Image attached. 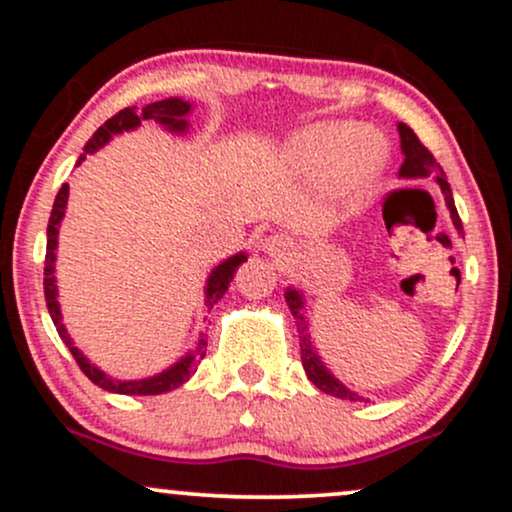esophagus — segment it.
<instances>
[{
	"instance_id": "34e87169",
	"label": "esophagus",
	"mask_w": 512,
	"mask_h": 512,
	"mask_svg": "<svg viewBox=\"0 0 512 512\" xmlns=\"http://www.w3.org/2000/svg\"><path fill=\"white\" fill-rule=\"evenodd\" d=\"M286 248H289V243H286V240L281 236H272V238L264 240V250H267L269 255H276V252H281Z\"/></svg>"
}]
</instances>
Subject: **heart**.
<instances>
[{
    "mask_svg": "<svg viewBox=\"0 0 512 512\" xmlns=\"http://www.w3.org/2000/svg\"><path fill=\"white\" fill-rule=\"evenodd\" d=\"M293 156L305 168H327L332 185L339 190H354L378 175L387 149L373 129L354 127L349 122H325L296 137Z\"/></svg>",
    "mask_w": 512,
    "mask_h": 512,
    "instance_id": "b5f03b06",
    "label": "heart"
}]
</instances>
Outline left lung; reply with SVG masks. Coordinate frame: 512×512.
I'll use <instances>...</instances> for the list:
<instances>
[{
	"instance_id": "left-lung-1",
	"label": "left lung",
	"mask_w": 512,
	"mask_h": 512,
	"mask_svg": "<svg viewBox=\"0 0 512 512\" xmlns=\"http://www.w3.org/2000/svg\"><path fill=\"white\" fill-rule=\"evenodd\" d=\"M397 129H399V142H402V154H404V163H402V168H399V175H402V178H428V175H433L440 185V190H443L445 204H448V211H450V219H452V223H455L457 231L462 233L460 214H457V209H455V199H452L450 185H448V180H445V173H443V168H440V163L433 158L431 151H428L426 146L419 142V137L414 134V129L404 125V122H399ZM286 303H289L291 313H293V317H296L298 334H301V361H303L305 375H308L310 383H313L317 390L327 392V395L358 402L361 397H358L356 392H351L346 385L339 383L330 370L322 366L320 356L315 354L313 344H310L308 325H305V315H303V293L296 289H289L286 291Z\"/></svg>"
}]
</instances>
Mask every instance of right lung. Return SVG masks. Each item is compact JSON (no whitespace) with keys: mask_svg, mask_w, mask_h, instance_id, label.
<instances>
[{"mask_svg":"<svg viewBox=\"0 0 512 512\" xmlns=\"http://www.w3.org/2000/svg\"><path fill=\"white\" fill-rule=\"evenodd\" d=\"M190 108H192V105L187 101H182V98H166V101L149 103L142 110H137V105H134V108L120 110V113L110 117V120L105 122L103 127H98L96 134L88 139L84 156L76 161V166L84 161L86 154H93V151L101 149L103 144H108L113 134H120V132H127V129L139 127L144 120H156L158 125L170 129V132H185V129H187L185 115L190 113ZM67 197H69V185H62L60 192H57V197H55V204H52V214H50V223H48V252H45V281H43V284H45V301H48V310H50L52 322H55V327H57V332H60L62 342L69 346V351H72L74 361L79 363V368L84 370L86 378L91 380V383H96L98 387H103V390H108V392H117V395H161V392L175 390V387L187 383V380H190V375L197 370V363L202 361L204 354H207V351H204V346H207L204 337L199 339L197 349L192 351V354L180 358L175 366H170L168 370H163V373L154 375V378H144V380H113V378H108V375H105L101 368L93 366V363L88 361V358L74 346L72 337H69L67 330H64V325H62V313H60V303H57V284H55L57 233H60V221L64 216V209H67ZM245 260H248V255H245V252H238V255L228 257L226 262H221L219 267H216L214 272L209 274L207 289H204V296H207V301H204V303H207L209 310L214 308V303L221 301L223 293L228 291V284L233 281V274H236V269Z\"/></svg>","mask_w":512,"mask_h":512,"instance_id":"obj_1","label":"right lung"}]
</instances>
